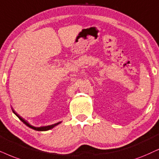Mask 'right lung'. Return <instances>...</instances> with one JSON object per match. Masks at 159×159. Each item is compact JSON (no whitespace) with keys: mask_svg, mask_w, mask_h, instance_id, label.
Listing matches in <instances>:
<instances>
[{"mask_svg":"<svg viewBox=\"0 0 159 159\" xmlns=\"http://www.w3.org/2000/svg\"><path fill=\"white\" fill-rule=\"evenodd\" d=\"M11 110H12V111H13V113L15 114L16 116H17L18 118H19L20 120H21L22 122H23L24 124L25 125H26L28 126V127H29V128H32V129H34V130H38V131H46V130H51V129H52V128H53L54 127H56V125H58L59 124H60L61 123V122H56V123H55V124H52V125H46V126H40V127H35V126H33V125H31V124H29V122H28V121H26V120H25V119H23V117H22V116H20L19 115V114H18L17 112H16L15 110L13 109L12 108H11Z\"/></svg>","mask_w":159,"mask_h":159,"instance_id":"obj_1","label":"right lung"}]
</instances>
